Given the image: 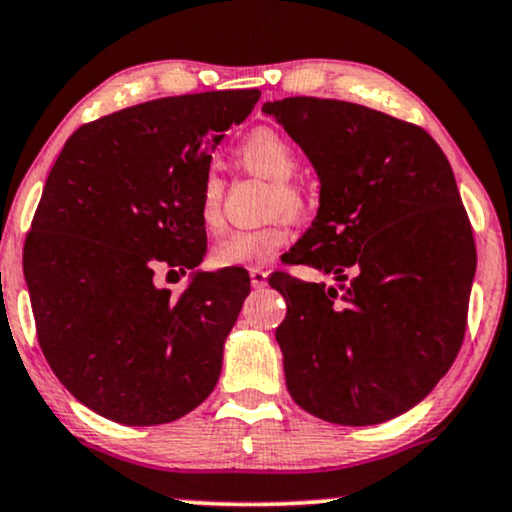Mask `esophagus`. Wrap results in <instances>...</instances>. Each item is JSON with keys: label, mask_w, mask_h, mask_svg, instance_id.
<instances>
[{"label": "esophagus", "mask_w": 512, "mask_h": 512, "mask_svg": "<svg viewBox=\"0 0 512 512\" xmlns=\"http://www.w3.org/2000/svg\"><path fill=\"white\" fill-rule=\"evenodd\" d=\"M267 271L264 269H250V283L252 288H264L267 286Z\"/></svg>", "instance_id": "esophagus-1"}]
</instances>
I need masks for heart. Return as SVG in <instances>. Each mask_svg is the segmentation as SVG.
Listing matches in <instances>:
<instances>
[{
	"label": "heart",
	"instance_id": "heart-1",
	"mask_svg": "<svg viewBox=\"0 0 512 512\" xmlns=\"http://www.w3.org/2000/svg\"><path fill=\"white\" fill-rule=\"evenodd\" d=\"M236 158L245 170L274 184L271 212L300 217L307 210V198L302 189L290 181L300 165V155L281 132L269 127L255 129L238 144ZM222 191V181L217 174H205L198 198V217L208 231H217L222 226ZM286 243L288 226L283 219H278L260 229L234 231V234L224 236L222 241L212 245L210 260L217 267L260 269L264 264L274 262Z\"/></svg>",
	"mask_w": 512,
	"mask_h": 512
}]
</instances>
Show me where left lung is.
<instances>
[{"label":"left lung","mask_w":512,"mask_h":512,"mask_svg":"<svg viewBox=\"0 0 512 512\" xmlns=\"http://www.w3.org/2000/svg\"><path fill=\"white\" fill-rule=\"evenodd\" d=\"M262 111L321 181L290 262L338 281H269L288 304L276 342L290 397L338 425L397 418L463 345L477 257L449 160L423 127L359 103L293 96Z\"/></svg>","instance_id":"left-lung-1"}]
</instances>
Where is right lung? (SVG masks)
Here are the masks:
<instances>
[{
	"label": "right lung",
	"mask_w": 512,
	"mask_h": 512,
	"mask_svg": "<svg viewBox=\"0 0 512 512\" xmlns=\"http://www.w3.org/2000/svg\"><path fill=\"white\" fill-rule=\"evenodd\" d=\"M257 89L167 96L82 125L51 167L23 248L37 340L87 409L122 425L172 423L215 390L250 293L243 271H198V198L224 132ZM192 281L179 298L154 271Z\"/></svg>",
	"instance_id": "add662e5"
}]
</instances>
